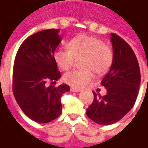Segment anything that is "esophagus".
Segmentation results:
<instances>
[{
	"mask_svg": "<svg viewBox=\"0 0 148 148\" xmlns=\"http://www.w3.org/2000/svg\"><path fill=\"white\" fill-rule=\"evenodd\" d=\"M71 91L72 92H79V91H81L82 90V89H78V88H74V87H71Z\"/></svg>",
	"mask_w": 148,
	"mask_h": 148,
	"instance_id": "obj_1",
	"label": "esophagus"
}]
</instances>
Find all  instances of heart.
<instances>
[{"instance_id":"1","label":"heart","mask_w":148,"mask_h":148,"mask_svg":"<svg viewBox=\"0 0 148 148\" xmlns=\"http://www.w3.org/2000/svg\"><path fill=\"white\" fill-rule=\"evenodd\" d=\"M69 49H57L54 59L61 69L67 71L74 65L76 59L81 61L82 70L66 73L63 80L75 88L87 86L96 75H103L109 71L113 63L114 53L110 47L98 38L89 35L76 36L67 43Z\"/></svg>"}]
</instances>
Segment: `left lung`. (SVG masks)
Returning <instances> with one entry per match:
<instances>
[{"label": "left lung", "instance_id": "obj_1", "mask_svg": "<svg viewBox=\"0 0 148 148\" xmlns=\"http://www.w3.org/2000/svg\"><path fill=\"white\" fill-rule=\"evenodd\" d=\"M114 59L109 72L101 81L107 90L102 96L94 93L86 115L100 125L119 121L134 107L141 82L138 62L128 43L115 34H110Z\"/></svg>", "mask_w": 148, "mask_h": 148}]
</instances>
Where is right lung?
<instances>
[{
    "label": "right lung",
    "instance_id": "right-lung-1",
    "mask_svg": "<svg viewBox=\"0 0 148 148\" xmlns=\"http://www.w3.org/2000/svg\"><path fill=\"white\" fill-rule=\"evenodd\" d=\"M61 40L59 29L38 32L22 43L14 58L13 94L22 111L37 123L51 122L59 116L61 97L70 90L66 84L52 85L61 77L54 59Z\"/></svg>",
    "mask_w": 148,
    "mask_h": 148
}]
</instances>
